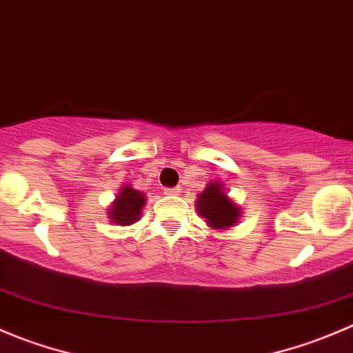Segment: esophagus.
<instances>
[{
  "instance_id": "obj_1",
  "label": "esophagus",
  "mask_w": 353,
  "mask_h": 353,
  "mask_svg": "<svg viewBox=\"0 0 353 353\" xmlns=\"http://www.w3.org/2000/svg\"><path fill=\"white\" fill-rule=\"evenodd\" d=\"M163 193L169 194V196H172V194H179V188H165Z\"/></svg>"
}]
</instances>
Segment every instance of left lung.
Instances as JSON below:
<instances>
[{
    "instance_id": "1",
    "label": "left lung",
    "mask_w": 353,
    "mask_h": 353,
    "mask_svg": "<svg viewBox=\"0 0 353 353\" xmlns=\"http://www.w3.org/2000/svg\"><path fill=\"white\" fill-rule=\"evenodd\" d=\"M196 208L212 228L224 229L238 222L239 208L222 193L221 184L217 183L208 184L207 190L198 194Z\"/></svg>"
}]
</instances>
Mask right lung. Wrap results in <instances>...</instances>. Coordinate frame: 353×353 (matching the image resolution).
Listing matches in <instances>:
<instances>
[{"label":"right lung","instance_id":"add662e5","mask_svg":"<svg viewBox=\"0 0 353 353\" xmlns=\"http://www.w3.org/2000/svg\"><path fill=\"white\" fill-rule=\"evenodd\" d=\"M145 201L146 198L143 196L141 191L132 190L129 186L122 188V191L119 193L117 200H115L114 207L110 210V219L115 224H132V222H136L139 219V212H141Z\"/></svg>","mask_w":353,"mask_h":353}]
</instances>
